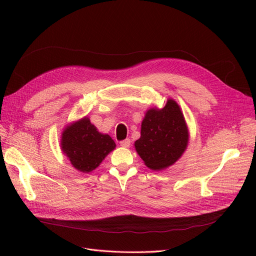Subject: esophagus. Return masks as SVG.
<instances>
[{
	"label": "esophagus",
	"mask_w": 256,
	"mask_h": 256,
	"mask_svg": "<svg viewBox=\"0 0 256 256\" xmlns=\"http://www.w3.org/2000/svg\"><path fill=\"white\" fill-rule=\"evenodd\" d=\"M120 146H122V147H129V145H130V140H129V138H126V140L120 141Z\"/></svg>",
	"instance_id": "esophagus-1"
}]
</instances>
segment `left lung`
I'll use <instances>...</instances> for the list:
<instances>
[{
	"mask_svg": "<svg viewBox=\"0 0 256 256\" xmlns=\"http://www.w3.org/2000/svg\"><path fill=\"white\" fill-rule=\"evenodd\" d=\"M188 129L180 108L168 99L164 109L146 112L141 126V138L136 141L138 154L145 164L160 171L180 158L188 145Z\"/></svg>",
	"mask_w": 256,
	"mask_h": 256,
	"instance_id": "1",
	"label": "left lung"
}]
</instances>
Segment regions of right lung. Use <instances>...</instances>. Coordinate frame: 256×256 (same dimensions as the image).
Instances as JSON below:
<instances>
[{
  "mask_svg": "<svg viewBox=\"0 0 256 256\" xmlns=\"http://www.w3.org/2000/svg\"><path fill=\"white\" fill-rule=\"evenodd\" d=\"M60 144L74 168L83 173L95 170L116 146L111 136L98 132L88 118L65 128Z\"/></svg>",
  "mask_w": 256,
  "mask_h": 256,
  "instance_id": "add662e5",
  "label": "right lung"
}]
</instances>
